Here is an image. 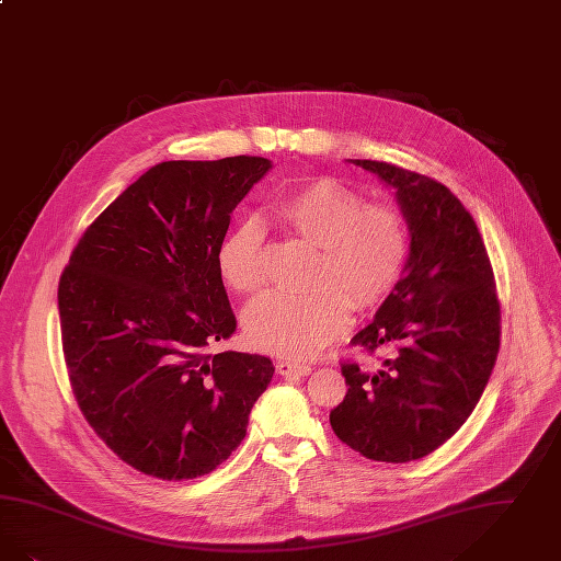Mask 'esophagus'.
Wrapping results in <instances>:
<instances>
[{
	"mask_svg": "<svg viewBox=\"0 0 561 561\" xmlns=\"http://www.w3.org/2000/svg\"><path fill=\"white\" fill-rule=\"evenodd\" d=\"M275 369H277V374H279V376H286V378H291V376H307V374H311V365H305V363H291V360H277Z\"/></svg>",
	"mask_w": 561,
	"mask_h": 561,
	"instance_id": "1",
	"label": "esophagus"
}]
</instances>
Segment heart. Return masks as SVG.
<instances>
[{"instance_id":"obj_1","label":"heart","mask_w":561,"mask_h":561,"mask_svg":"<svg viewBox=\"0 0 561 561\" xmlns=\"http://www.w3.org/2000/svg\"><path fill=\"white\" fill-rule=\"evenodd\" d=\"M365 196L330 178L311 181L275 204L273 215L291 238L314 250L305 294L267 291L244 309L248 342L277 357L305 359L342 336L353 309L367 313L397 290L409 261V224L394 204ZM231 290L265 284V227L236 225L217 252Z\"/></svg>"}]
</instances>
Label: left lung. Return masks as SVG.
I'll return each mask as SVG.
<instances>
[{
	"label": "left lung",
	"mask_w": 561,
	"mask_h": 561,
	"mask_svg": "<svg viewBox=\"0 0 561 561\" xmlns=\"http://www.w3.org/2000/svg\"><path fill=\"white\" fill-rule=\"evenodd\" d=\"M397 190L411 231L407 270L351 344L390 353L378 371L344 360L337 438L367 459L407 463L445 445L480 401L501 342V302L484 240L447 185L380 160H353Z\"/></svg>",
	"instance_id": "1"
}]
</instances>
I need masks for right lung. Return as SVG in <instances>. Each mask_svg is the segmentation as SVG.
Segmentation results:
<instances>
[{
    "label": "right lung",
    "mask_w": 561,
    "mask_h": 561,
    "mask_svg": "<svg viewBox=\"0 0 561 561\" xmlns=\"http://www.w3.org/2000/svg\"><path fill=\"white\" fill-rule=\"evenodd\" d=\"M263 157L167 160L85 229L58 284L68 380L93 432L137 471L217 470L273 378L261 355L210 353L236 332L217 252Z\"/></svg>",
    "instance_id": "1"
}]
</instances>
